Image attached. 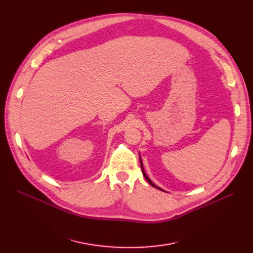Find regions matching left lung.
<instances>
[{"mask_svg": "<svg viewBox=\"0 0 253 253\" xmlns=\"http://www.w3.org/2000/svg\"><path fill=\"white\" fill-rule=\"evenodd\" d=\"M140 158V165H141V169H142V173H143V175H144V177L146 178V180L147 181L149 182V184L151 185V186H153V187H155V188H157V189H159V190H161V191H165V190H163L162 188H160V187H158L157 185H155L152 181H151V179L147 176V174H146V172H145V170H144V167H143V163H142V159H141V157H139Z\"/></svg>", "mask_w": 253, "mask_h": 253, "instance_id": "left-lung-1", "label": "left lung"}]
</instances>
